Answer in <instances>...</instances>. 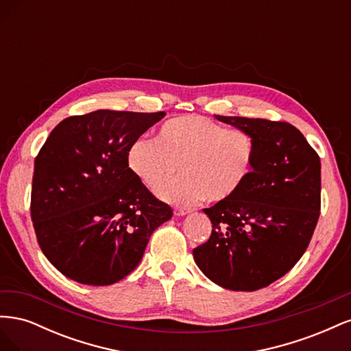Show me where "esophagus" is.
<instances>
[{
  "label": "esophagus",
  "mask_w": 351,
  "mask_h": 351,
  "mask_svg": "<svg viewBox=\"0 0 351 351\" xmlns=\"http://www.w3.org/2000/svg\"><path fill=\"white\" fill-rule=\"evenodd\" d=\"M189 212H190V209H187V208H176V209H174V215L183 217V215L189 214Z\"/></svg>",
  "instance_id": "1"
}]
</instances>
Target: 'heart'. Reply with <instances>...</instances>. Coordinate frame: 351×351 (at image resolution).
<instances>
[{"mask_svg":"<svg viewBox=\"0 0 351 351\" xmlns=\"http://www.w3.org/2000/svg\"><path fill=\"white\" fill-rule=\"evenodd\" d=\"M258 158L254 137L227 129L202 115H182L159 127L156 141L139 137L127 151V165L141 182L174 204L205 199L221 204L236 197L253 174Z\"/></svg>","mask_w":351,"mask_h":351,"instance_id":"b5f03b06","label":"heart"}]
</instances>
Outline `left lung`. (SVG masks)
<instances>
[{
    "instance_id": "left-lung-1",
    "label": "left lung",
    "mask_w": 351,
    "mask_h": 351,
    "mask_svg": "<svg viewBox=\"0 0 351 351\" xmlns=\"http://www.w3.org/2000/svg\"><path fill=\"white\" fill-rule=\"evenodd\" d=\"M215 117L249 132L258 158L236 197L204 209L212 232L193 258L215 284L254 291L289 272L309 246L321 214V159L290 123Z\"/></svg>"
}]
</instances>
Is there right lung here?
<instances>
[{"label":"right lung","mask_w":351,"mask_h":351,"mask_svg":"<svg viewBox=\"0 0 351 351\" xmlns=\"http://www.w3.org/2000/svg\"><path fill=\"white\" fill-rule=\"evenodd\" d=\"M165 112L98 110L62 120L35 158L30 217L40 250L73 281L110 285L142 261L173 217L127 165L130 145Z\"/></svg>","instance_id":"obj_1"}]
</instances>
